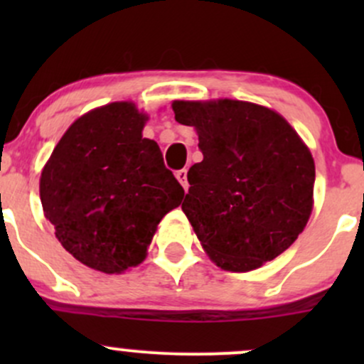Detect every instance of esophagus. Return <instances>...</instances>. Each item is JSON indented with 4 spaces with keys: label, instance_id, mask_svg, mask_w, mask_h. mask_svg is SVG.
Instances as JSON below:
<instances>
[{
    "label": "esophagus",
    "instance_id": "obj_1",
    "mask_svg": "<svg viewBox=\"0 0 364 364\" xmlns=\"http://www.w3.org/2000/svg\"><path fill=\"white\" fill-rule=\"evenodd\" d=\"M176 178H178V181L181 183V186L185 188V190H188V171L186 169L176 171Z\"/></svg>",
    "mask_w": 364,
    "mask_h": 364
}]
</instances>
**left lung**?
<instances>
[{
  "mask_svg": "<svg viewBox=\"0 0 364 364\" xmlns=\"http://www.w3.org/2000/svg\"><path fill=\"white\" fill-rule=\"evenodd\" d=\"M198 133L183 212L217 267L248 272L298 240L311 215L315 162L281 114L253 102L174 101Z\"/></svg>",
  "mask_w": 364,
  "mask_h": 364,
  "instance_id": "obj_1",
  "label": "left lung"
}]
</instances>
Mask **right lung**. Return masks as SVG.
Listing matches in <instances>:
<instances>
[{
  "instance_id": "add662e5",
  "label": "right lung",
  "mask_w": 364,
  "mask_h": 364,
  "mask_svg": "<svg viewBox=\"0 0 364 364\" xmlns=\"http://www.w3.org/2000/svg\"><path fill=\"white\" fill-rule=\"evenodd\" d=\"M147 119L133 102L87 112L41 174L46 219L63 248L90 269L121 274L144 262L157 224L185 195L159 145L141 136Z\"/></svg>"
}]
</instances>
